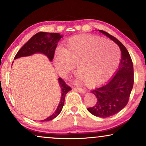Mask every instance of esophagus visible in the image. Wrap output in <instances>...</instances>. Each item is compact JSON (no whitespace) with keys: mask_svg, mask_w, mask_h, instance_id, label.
<instances>
[{"mask_svg":"<svg viewBox=\"0 0 146 146\" xmlns=\"http://www.w3.org/2000/svg\"><path fill=\"white\" fill-rule=\"evenodd\" d=\"M73 89H74V90L76 91V92H78L82 93V94L85 93L86 92V90L85 89H84V88H78V87H74V88H73Z\"/></svg>","mask_w":146,"mask_h":146,"instance_id":"34e87169","label":"esophagus"}]
</instances>
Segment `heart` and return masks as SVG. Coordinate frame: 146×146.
I'll return each instance as SVG.
<instances>
[{
    "label": "heart",
    "mask_w": 146,
    "mask_h": 146,
    "mask_svg": "<svg viewBox=\"0 0 146 146\" xmlns=\"http://www.w3.org/2000/svg\"><path fill=\"white\" fill-rule=\"evenodd\" d=\"M120 60V50L112 42L96 36L70 38L65 48L55 52V64L61 74L72 70L76 64L78 80L87 86L106 81L113 74Z\"/></svg>",
    "instance_id": "obj_1"
}]
</instances>
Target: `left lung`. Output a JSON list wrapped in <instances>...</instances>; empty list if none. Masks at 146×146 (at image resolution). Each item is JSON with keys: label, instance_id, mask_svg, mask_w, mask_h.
Segmentation results:
<instances>
[{"label": "left lung", "instance_id": "8db88e82", "mask_svg": "<svg viewBox=\"0 0 146 146\" xmlns=\"http://www.w3.org/2000/svg\"><path fill=\"white\" fill-rule=\"evenodd\" d=\"M99 31L116 43L121 52L116 74L105 84L92 91L97 102L94 106L88 108L96 116L108 117L118 113L128 102L133 85V66L130 55L121 42L106 32Z\"/></svg>", "mask_w": 146, "mask_h": 146}]
</instances>
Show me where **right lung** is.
Returning <instances> with one entry per match:
<instances>
[{"label": "right lung", "instance_id": "1", "mask_svg": "<svg viewBox=\"0 0 146 146\" xmlns=\"http://www.w3.org/2000/svg\"><path fill=\"white\" fill-rule=\"evenodd\" d=\"M61 38H62V36L59 33H50L44 32L38 33L19 50L15 56V59L19 58L20 57L31 56L35 53H42L47 56L50 60L52 61L54 56L58 42ZM58 82L62 90L61 100L58 106L52 115L41 121L52 120L59 115L64 104L66 94L72 90L71 88L68 86L61 78H58Z\"/></svg>", "mask_w": 146, "mask_h": 146}]
</instances>
